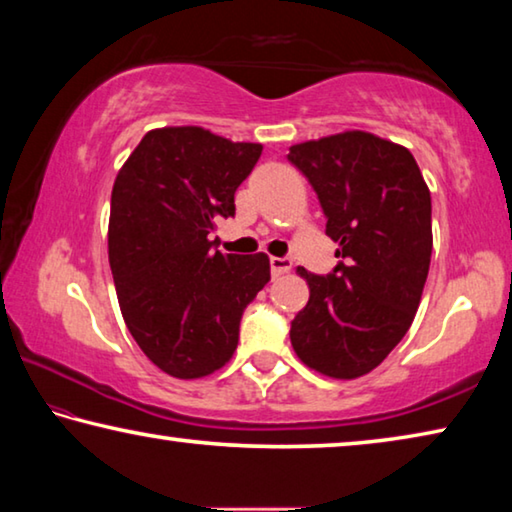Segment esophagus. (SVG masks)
<instances>
[{
  "label": "esophagus",
  "mask_w": 512,
  "mask_h": 512,
  "mask_svg": "<svg viewBox=\"0 0 512 512\" xmlns=\"http://www.w3.org/2000/svg\"><path fill=\"white\" fill-rule=\"evenodd\" d=\"M291 271V259L287 257H271V273L273 278H278V275H285Z\"/></svg>",
  "instance_id": "34e87169"
}]
</instances>
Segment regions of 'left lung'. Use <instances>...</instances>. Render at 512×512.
<instances>
[{"instance_id":"8db88e82","label":"left lung","mask_w":512,"mask_h":512,"mask_svg":"<svg viewBox=\"0 0 512 512\" xmlns=\"http://www.w3.org/2000/svg\"><path fill=\"white\" fill-rule=\"evenodd\" d=\"M289 161L314 186L342 262L296 273L310 300L291 321L305 367L353 380L383 362L415 321L433 253L431 191L408 148L362 129L296 143Z\"/></svg>"}]
</instances>
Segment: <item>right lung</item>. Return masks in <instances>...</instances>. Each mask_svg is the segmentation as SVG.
Wrapping results in <instances>:
<instances>
[{
	"instance_id": "1",
	"label": "right lung",
	"mask_w": 512,
	"mask_h": 512,
	"mask_svg": "<svg viewBox=\"0 0 512 512\" xmlns=\"http://www.w3.org/2000/svg\"><path fill=\"white\" fill-rule=\"evenodd\" d=\"M262 143L205 127L150 129L111 191L109 264L118 305L154 367L205 378L232 360L241 314L271 280L266 253L227 255L209 234L234 216V191Z\"/></svg>"
}]
</instances>
